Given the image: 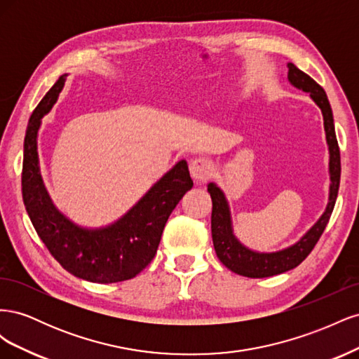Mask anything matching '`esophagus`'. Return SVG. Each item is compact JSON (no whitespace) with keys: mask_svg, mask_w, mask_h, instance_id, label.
Listing matches in <instances>:
<instances>
[{"mask_svg":"<svg viewBox=\"0 0 359 359\" xmlns=\"http://www.w3.org/2000/svg\"><path fill=\"white\" fill-rule=\"evenodd\" d=\"M212 170H214L212 161H210L208 158L198 157V158L191 160V163H190V173L196 181L208 180L212 175Z\"/></svg>","mask_w":359,"mask_h":359,"instance_id":"obj_1","label":"esophagus"}]
</instances>
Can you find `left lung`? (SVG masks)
Instances as JSON below:
<instances>
[{"label": "left lung", "instance_id": "1", "mask_svg": "<svg viewBox=\"0 0 359 359\" xmlns=\"http://www.w3.org/2000/svg\"><path fill=\"white\" fill-rule=\"evenodd\" d=\"M289 72L287 78L290 83L297 88L310 94L323 115V126L325 133H327V142L330 147V173H331V187H330V202L323 215L319 222L314 224L311 229L304 235L301 240L286 250H281L277 253H256L252 250L245 248L240 241L236 240L232 233L231 226V214L229 206L224 199V194L215 184H208V191L212 199V214H211V232H212V243L217 257L220 262L229 268L233 273L250 277V278H264L273 277L281 273H286L289 269L298 266L304 259H306L314 245L318 244L319 238L322 236L325 227H327L330 217L332 214L337 193L340 187V148L337 142L335 128H334V118L331 104L328 102L327 93L323 91L322 86L311 79L307 73L299 70L295 64H287Z\"/></svg>", "mask_w": 359, "mask_h": 359}]
</instances>
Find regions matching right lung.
Returning a JSON list of instances; mask_svg holds the SVG:
<instances>
[{
	"label": "right lung",
	"mask_w": 359,
	"mask_h": 359,
	"mask_svg": "<svg viewBox=\"0 0 359 359\" xmlns=\"http://www.w3.org/2000/svg\"><path fill=\"white\" fill-rule=\"evenodd\" d=\"M64 82L66 74L60 76L43 97L27 127L22 165L25 208L43 244L70 274L93 283L130 280L154 259L170 212L193 187L187 161H178L116 223L95 231L73 224L50 203L37 157V132L41 118L57 102Z\"/></svg>",
	"instance_id": "right-lung-1"
}]
</instances>
